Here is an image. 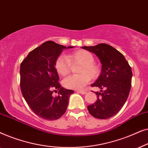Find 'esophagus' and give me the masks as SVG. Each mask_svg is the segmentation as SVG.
Segmentation results:
<instances>
[{
	"label": "esophagus",
	"mask_w": 148,
	"mask_h": 148,
	"mask_svg": "<svg viewBox=\"0 0 148 148\" xmlns=\"http://www.w3.org/2000/svg\"><path fill=\"white\" fill-rule=\"evenodd\" d=\"M77 92L81 94H86L87 93L86 91H84V90H77Z\"/></svg>",
	"instance_id": "esophagus-1"
}]
</instances>
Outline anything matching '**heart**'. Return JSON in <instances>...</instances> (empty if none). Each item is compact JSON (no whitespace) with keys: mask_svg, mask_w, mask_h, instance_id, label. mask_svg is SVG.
<instances>
[{"mask_svg":"<svg viewBox=\"0 0 148 148\" xmlns=\"http://www.w3.org/2000/svg\"><path fill=\"white\" fill-rule=\"evenodd\" d=\"M93 54L85 50H79L68 54L66 57L59 56L54 62V67L57 73L60 76H65L69 73L71 64H79V75H70L62 82L64 87L72 90H80L88 84L90 78L97 79L100 74V68L94 62Z\"/></svg>","mask_w":148,"mask_h":148,"instance_id":"obj_1","label":"heart"}]
</instances>
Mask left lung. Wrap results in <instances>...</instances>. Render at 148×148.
Returning <instances> with one entry per match:
<instances>
[{"instance_id":"1","label":"left lung","mask_w":148,"mask_h":148,"mask_svg":"<svg viewBox=\"0 0 148 148\" xmlns=\"http://www.w3.org/2000/svg\"><path fill=\"white\" fill-rule=\"evenodd\" d=\"M82 48L96 54L102 64L101 75L92 85L102 90L95 92L98 99L88 106V111L95 118L109 119L120 111L128 98L131 87V67L125 56L108 44Z\"/></svg>"}]
</instances>
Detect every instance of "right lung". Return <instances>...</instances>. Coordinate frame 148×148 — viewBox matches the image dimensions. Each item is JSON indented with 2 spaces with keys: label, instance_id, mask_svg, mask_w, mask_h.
<instances>
[{
  "label": "right lung",
  "instance_id": "obj_1",
  "mask_svg": "<svg viewBox=\"0 0 148 148\" xmlns=\"http://www.w3.org/2000/svg\"><path fill=\"white\" fill-rule=\"evenodd\" d=\"M65 48L47 41L32 50L20 65V88L23 98L32 110L45 120L61 117L66 112L70 95L74 93L61 87L54 67L56 58ZM57 90L59 95L53 97L52 94Z\"/></svg>",
  "mask_w": 148,
  "mask_h": 148
}]
</instances>
